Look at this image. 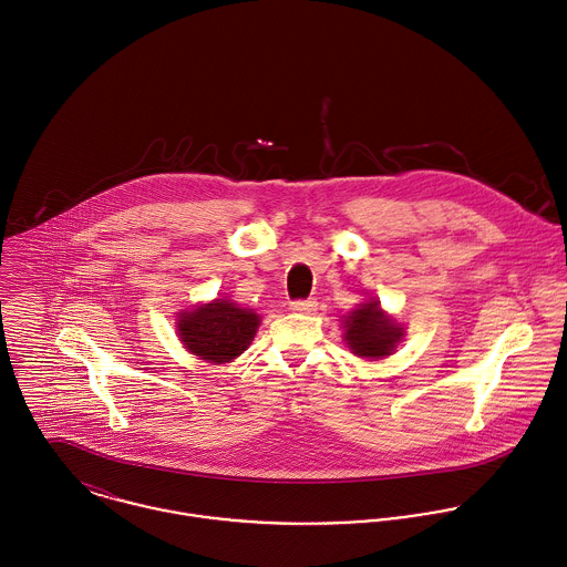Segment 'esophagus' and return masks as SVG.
Here are the masks:
<instances>
[{
  "label": "esophagus",
  "instance_id": "obj_1",
  "mask_svg": "<svg viewBox=\"0 0 567 567\" xmlns=\"http://www.w3.org/2000/svg\"><path fill=\"white\" fill-rule=\"evenodd\" d=\"M290 310L297 312V315H315L317 312V301L315 299H299L290 306Z\"/></svg>",
  "mask_w": 567,
  "mask_h": 567
}]
</instances>
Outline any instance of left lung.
I'll return each mask as SVG.
<instances>
[{"label":"left lung","mask_w":567,"mask_h":567,"mask_svg":"<svg viewBox=\"0 0 567 567\" xmlns=\"http://www.w3.org/2000/svg\"><path fill=\"white\" fill-rule=\"evenodd\" d=\"M346 343L361 359H384L395 352L404 337V328L380 310V301L361 303L343 321Z\"/></svg>","instance_id":"1"}]
</instances>
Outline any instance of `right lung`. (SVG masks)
I'll list each match as a JSON object with an SVG mask.
<instances>
[{
    "label": "right lung",
    "instance_id": "right-lung-1",
    "mask_svg": "<svg viewBox=\"0 0 567 567\" xmlns=\"http://www.w3.org/2000/svg\"><path fill=\"white\" fill-rule=\"evenodd\" d=\"M259 315L230 299H215L178 315V337L190 354L206 363H230L252 343Z\"/></svg>",
    "mask_w": 567,
    "mask_h": 567
}]
</instances>
